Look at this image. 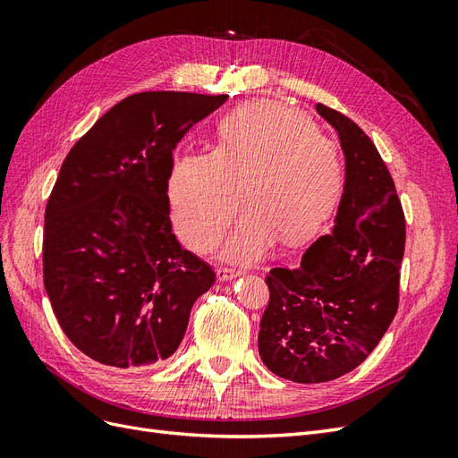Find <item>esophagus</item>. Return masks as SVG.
<instances>
[{"label": "esophagus", "mask_w": 458, "mask_h": 458, "mask_svg": "<svg viewBox=\"0 0 458 458\" xmlns=\"http://www.w3.org/2000/svg\"><path fill=\"white\" fill-rule=\"evenodd\" d=\"M242 271L239 269H233V267H219L217 269V279L219 281H229V279H234V276H239Z\"/></svg>", "instance_id": "34e87169"}]
</instances>
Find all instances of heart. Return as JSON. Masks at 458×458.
<instances>
[{
	"label": "heart",
	"mask_w": 458,
	"mask_h": 458,
	"mask_svg": "<svg viewBox=\"0 0 458 458\" xmlns=\"http://www.w3.org/2000/svg\"><path fill=\"white\" fill-rule=\"evenodd\" d=\"M345 183L340 145L301 110L276 101L244 105L224 120L214 150L179 157L170 199L175 227L199 252L212 250L248 210L225 246L234 263H254L276 241H306L335 210Z\"/></svg>",
	"instance_id": "1"
}]
</instances>
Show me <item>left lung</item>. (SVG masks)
Here are the masks:
<instances>
[{"label":"left lung","instance_id":"1","mask_svg":"<svg viewBox=\"0 0 458 458\" xmlns=\"http://www.w3.org/2000/svg\"><path fill=\"white\" fill-rule=\"evenodd\" d=\"M338 131L345 185L332 233L296 267L267 273L258 350L276 377L318 384L344 377L377 348L399 308L405 214L370 137L335 108L317 105Z\"/></svg>","mask_w":458,"mask_h":458}]
</instances>
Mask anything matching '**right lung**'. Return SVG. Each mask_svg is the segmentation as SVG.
Masks as SVG:
<instances>
[{"label": "right lung", "mask_w": 458, "mask_h": 458, "mask_svg": "<svg viewBox=\"0 0 458 458\" xmlns=\"http://www.w3.org/2000/svg\"><path fill=\"white\" fill-rule=\"evenodd\" d=\"M227 95L143 91L116 103L68 152L46 206L44 286L76 348L145 367L182 344L216 273L172 233L174 150Z\"/></svg>", "instance_id": "obj_1"}]
</instances>
